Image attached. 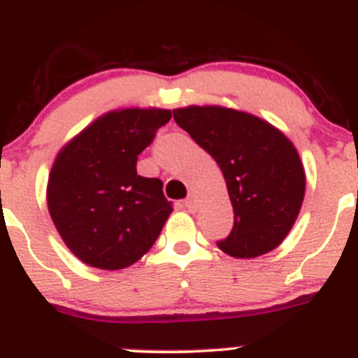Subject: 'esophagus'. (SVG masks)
Segmentation results:
<instances>
[{"instance_id": "1", "label": "esophagus", "mask_w": 358, "mask_h": 358, "mask_svg": "<svg viewBox=\"0 0 358 358\" xmlns=\"http://www.w3.org/2000/svg\"><path fill=\"white\" fill-rule=\"evenodd\" d=\"M183 206H185L189 212H196V208H198V205H196V199L190 196V198H187L185 201H183Z\"/></svg>"}]
</instances>
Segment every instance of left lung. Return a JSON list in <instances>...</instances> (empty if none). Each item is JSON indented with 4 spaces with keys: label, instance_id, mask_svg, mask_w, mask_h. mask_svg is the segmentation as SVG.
Returning a JSON list of instances; mask_svg holds the SVG:
<instances>
[{
    "label": "left lung",
    "instance_id": "1",
    "mask_svg": "<svg viewBox=\"0 0 358 358\" xmlns=\"http://www.w3.org/2000/svg\"><path fill=\"white\" fill-rule=\"evenodd\" d=\"M173 116L224 175L235 222L217 247L233 258L275 249L295 224L306 194V173L292 141L256 116L219 106H190Z\"/></svg>",
    "mask_w": 358,
    "mask_h": 358
}]
</instances>
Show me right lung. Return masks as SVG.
Returning a JSON list of instances; mask_svg holds the SVG:
<instances>
[{"label":"right lung","mask_w":358,"mask_h":358,"mask_svg":"<svg viewBox=\"0 0 358 358\" xmlns=\"http://www.w3.org/2000/svg\"><path fill=\"white\" fill-rule=\"evenodd\" d=\"M171 120L168 109H122L95 120L56 157L48 206L69 249L102 270L130 266L159 238L173 203L138 175V155Z\"/></svg>","instance_id":"1"}]
</instances>
